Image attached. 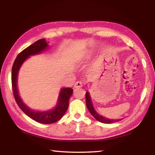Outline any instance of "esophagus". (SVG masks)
<instances>
[{
    "mask_svg": "<svg viewBox=\"0 0 155 155\" xmlns=\"http://www.w3.org/2000/svg\"><path fill=\"white\" fill-rule=\"evenodd\" d=\"M83 84H84V83H83V81H77V82L75 83L74 87L75 88H79V87H82V86L83 85Z\"/></svg>",
    "mask_w": 155,
    "mask_h": 155,
    "instance_id": "obj_1",
    "label": "esophagus"
}]
</instances>
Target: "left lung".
Listing matches in <instances>:
<instances>
[{
	"label": "left lung",
	"mask_w": 155,
	"mask_h": 155,
	"mask_svg": "<svg viewBox=\"0 0 155 155\" xmlns=\"http://www.w3.org/2000/svg\"><path fill=\"white\" fill-rule=\"evenodd\" d=\"M85 99H86V105H87L89 111L91 113V114L93 116L95 117L97 120H98V121L101 122L102 123H104V124H111V123L119 122L122 120V119H118V120L108 119V118H106V117H104L103 116H102V115H101L100 114H98V113L95 111V109H94L93 105H92V103H91V101L90 94H89L88 91H87L85 94Z\"/></svg>",
	"instance_id": "1"
}]
</instances>
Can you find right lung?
Masks as SVG:
<instances>
[{
	"instance_id": "1",
	"label": "right lung",
	"mask_w": 155,
	"mask_h": 155,
	"mask_svg": "<svg viewBox=\"0 0 155 155\" xmlns=\"http://www.w3.org/2000/svg\"><path fill=\"white\" fill-rule=\"evenodd\" d=\"M47 47H48V44L44 39H41L31 44L18 54L13 64L12 70V90L15 102L20 109L26 115L35 121L41 124H52L61 119L67 111L69 106L70 98L73 92V90L70 87L61 89L55 108L48 111H33L25 104L21 100L17 88V78L20 68L28 57L40 53L41 52L46 49Z\"/></svg>"
}]
</instances>
